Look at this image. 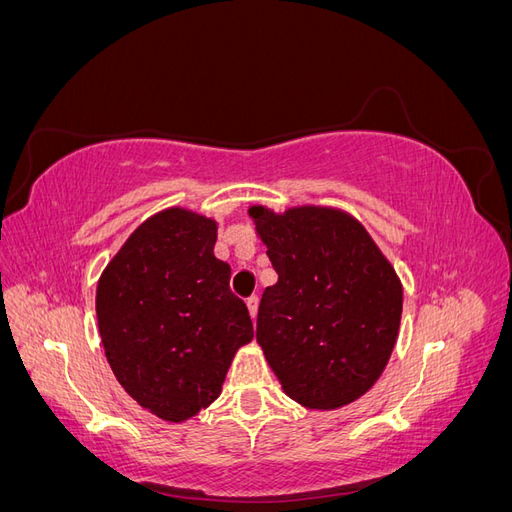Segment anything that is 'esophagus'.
<instances>
[{
	"mask_svg": "<svg viewBox=\"0 0 512 512\" xmlns=\"http://www.w3.org/2000/svg\"><path fill=\"white\" fill-rule=\"evenodd\" d=\"M247 309H250V316L252 320H256V314H258V294H252V297H247Z\"/></svg>",
	"mask_w": 512,
	"mask_h": 512,
	"instance_id": "1",
	"label": "esophagus"
}]
</instances>
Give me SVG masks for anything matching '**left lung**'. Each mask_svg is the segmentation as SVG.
Here are the masks:
<instances>
[{
	"label": "left lung",
	"instance_id": "left-lung-1",
	"mask_svg": "<svg viewBox=\"0 0 512 512\" xmlns=\"http://www.w3.org/2000/svg\"><path fill=\"white\" fill-rule=\"evenodd\" d=\"M277 284L265 288L256 339L284 393L305 408L335 410L371 389L399 331L404 290L352 215L250 207Z\"/></svg>",
	"mask_w": 512,
	"mask_h": 512
}]
</instances>
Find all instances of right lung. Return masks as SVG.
I'll use <instances>...</instances> for the list:
<instances>
[{
  "label": "right lung",
  "instance_id": "right-lung-1",
  "mask_svg": "<svg viewBox=\"0 0 512 512\" xmlns=\"http://www.w3.org/2000/svg\"><path fill=\"white\" fill-rule=\"evenodd\" d=\"M218 224L179 207L151 215L108 262L96 292L102 346L132 399L181 423L218 399L235 352L252 342Z\"/></svg>",
  "mask_w": 512,
  "mask_h": 512
}]
</instances>
